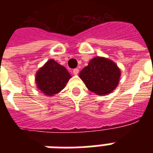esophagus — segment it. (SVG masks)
I'll list each match as a JSON object with an SVG mask.
<instances>
[{"instance_id":"1","label":"esophagus","mask_w":153,"mask_h":153,"mask_svg":"<svg viewBox=\"0 0 153 153\" xmlns=\"http://www.w3.org/2000/svg\"><path fill=\"white\" fill-rule=\"evenodd\" d=\"M79 70L78 69V68H75V69L73 70V74H75V75H77V74H79Z\"/></svg>"}]
</instances>
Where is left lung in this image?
Wrapping results in <instances>:
<instances>
[{"label": "left lung", "mask_w": 153, "mask_h": 153, "mask_svg": "<svg viewBox=\"0 0 153 153\" xmlns=\"http://www.w3.org/2000/svg\"><path fill=\"white\" fill-rule=\"evenodd\" d=\"M79 77L89 91L98 95H105L117 86L121 71L112 60L97 56L82 70Z\"/></svg>", "instance_id": "8db88e82"}]
</instances>
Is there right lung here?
<instances>
[{
  "mask_svg": "<svg viewBox=\"0 0 153 153\" xmlns=\"http://www.w3.org/2000/svg\"><path fill=\"white\" fill-rule=\"evenodd\" d=\"M71 75L63 66L50 59L36 74L37 88L45 95L53 96L62 91Z\"/></svg>",
  "mask_w": 153,
  "mask_h": 153,
  "instance_id": "1",
  "label": "right lung"
}]
</instances>
